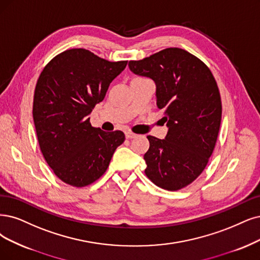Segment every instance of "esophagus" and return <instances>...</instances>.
Instances as JSON below:
<instances>
[{
    "label": "esophagus",
    "mask_w": 260,
    "mask_h": 260,
    "mask_svg": "<svg viewBox=\"0 0 260 260\" xmlns=\"http://www.w3.org/2000/svg\"><path fill=\"white\" fill-rule=\"evenodd\" d=\"M125 136H126L127 139H132V138H135L137 135H136V134L132 133V132H126V133H125Z\"/></svg>",
    "instance_id": "obj_1"
}]
</instances>
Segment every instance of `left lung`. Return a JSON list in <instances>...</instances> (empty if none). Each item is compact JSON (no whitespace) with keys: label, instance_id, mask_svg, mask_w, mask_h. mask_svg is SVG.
<instances>
[{"label":"left lung","instance_id":"left-lung-1","mask_svg":"<svg viewBox=\"0 0 260 260\" xmlns=\"http://www.w3.org/2000/svg\"><path fill=\"white\" fill-rule=\"evenodd\" d=\"M129 70L156 85V105L165 110V139L148 136L143 156L146 176L155 185L178 190L195 181L212 155L222 119L217 83L209 67L180 48H167L139 61Z\"/></svg>","mask_w":260,"mask_h":260}]
</instances>
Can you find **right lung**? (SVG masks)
<instances>
[{
	"instance_id": "right-lung-1",
	"label": "right lung",
	"mask_w": 260,
	"mask_h": 260,
	"mask_svg": "<svg viewBox=\"0 0 260 260\" xmlns=\"http://www.w3.org/2000/svg\"><path fill=\"white\" fill-rule=\"evenodd\" d=\"M126 64L76 48L55 55L38 77L33 101L36 135L47 164L64 183H93L124 142L123 132L93 127L88 115Z\"/></svg>"
}]
</instances>
